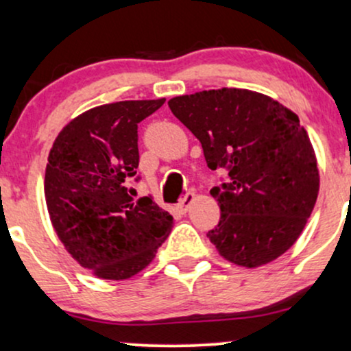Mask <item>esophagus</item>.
<instances>
[{
  "mask_svg": "<svg viewBox=\"0 0 351 351\" xmlns=\"http://www.w3.org/2000/svg\"><path fill=\"white\" fill-rule=\"evenodd\" d=\"M193 201H195V195H193L191 191H188L186 195H184L183 198H181L180 203L176 204V209H178L180 213H186L188 209H189V206H191V204H193Z\"/></svg>",
  "mask_w": 351,
  "mask_h": 351,
  "instance_id": "34e87169",
  "label": "esophagus"
}]
</instances>
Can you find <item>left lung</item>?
Segmentation results:
<instances>
[{
	"label": "left lung",
	"instance_id": "obj_1",
	"mask_svg": "<svg viewBox=\"0 0 351 351\" xmlns=\"http://www.w3.org/2000/svg\"><path fill=\"white\" fill-rule=\"evenodd\" d=\"M201 142L211 170L228 181L211 189L221 209L208 232L217 252L243 267L277 259L299 239L320 186L317 158L299 117L247 88H217L168 100Z\"/></svg>",
	"mask_w": 351,
	"mask_h": 351
}]
</instances>
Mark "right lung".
Wrapping results in <instances>:
<instances>
[{
	"label": "right lung",
	"mask_w": 351,
	"mask_h": 351,
	"mask_svg": "<svg viewBox=\"0 0 351 351\" xmlns=\"http://www.w3.org/2000/svg\"><path fill=\"white\" fill-rule=\"evenodd\" d=\"M165 104L123 100L71 120L49 152L44 178L47 211L60 243L82 267L108 280L143 271L170 234L173 216L152 196L134 201L138 123Z\"/></svg>",
	"instance_id": "obj_1"
}]
</instances>
